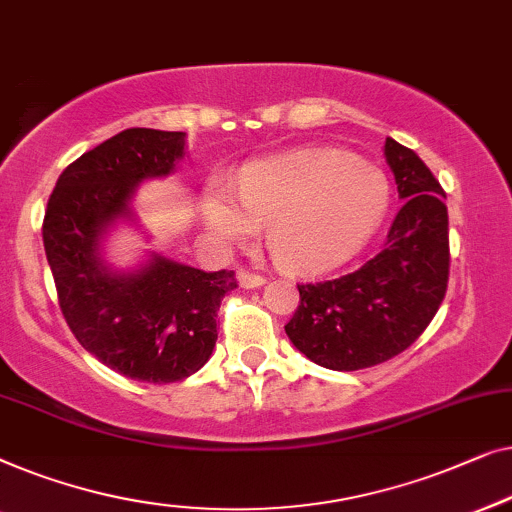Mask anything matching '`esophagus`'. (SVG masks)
<instances>
[{
  "instance_id": "obj_1",
  "label": "esophagus",
  "mask_w": 512,
  "mask_h": 512,
  "mask_svg": "<svg viewBox=\"0 0 512 512\" xmlns=\"http://www.w3.org/2000/svg\"><path fill=\"white\" fill-rule=\"evenodd\" d=\"M236 280H239L241 287H248V290H255V287L264 285V276H259V273H250V271H239L236 273Z\"/></svg>"
}]
</instances>
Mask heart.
<instances>
[{
    "label": "heart",
    "mask_w": 512,
    "mask_h": 512,
    "mask_svg": "<svg viewBox=\"0 0 512 512\" xmlns=\"http://www.w3.org/2000/svg\"><path fill=\"white\" fill-rule=\"evenodd\" d=\"M390 183L376 164L338 148H299L253 162L236 187L213 178L199 201L218 246H246L269 225V250L294 276H318L348 262L376 234Z\"/></svg>",
    "instance_id": "1"
}]
</instances>
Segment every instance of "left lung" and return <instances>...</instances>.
<instances>
[{
    "instance_id": "1",
    "label": "left lung",
    "mask_w": 512,
    "mask_h": 512,
    "mask_svg": "<svg viewBox=\"0 0 512 512\" xmlns=\"http://www.w3.org/2000/svg\"><path fill=\"white\" fill-rule=\"evenodd\" d=\"M401 211L385 248L357 271L299 287L285 325L301 355L331 371H359L417 341L448 290L450 241L443 187L413 150L385 141Z\"/></svg>"
}]
</instances>
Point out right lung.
I'll use <instances>...</instances> for the list:
<instances>
[{
	"instance_id": "add662e5",
	"label": "right lung",
	"mask_w": 512,
	"mask_h": 512,
	"mask_svg": "<svg viewBox=\"0 0 512 512\" xmlns=\"http://www.w3.org/2000/svg\"><path fill=\"white\" fill-rule=\"evenodd\" d=\"M185 157V132L132 127L71 162L43 218V248L64 320L99 362L141 383L197 373L218 341V308L234 271H201L150 253L134 271L106 262L104 239L134 220L136 187Z\"/></svg>"
}]
</instances>
